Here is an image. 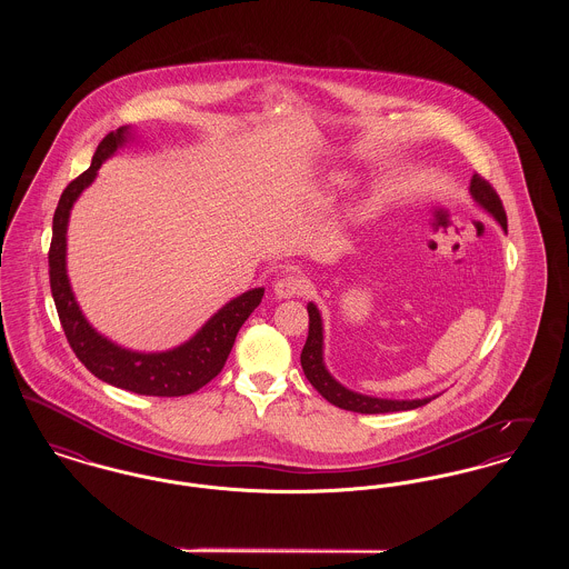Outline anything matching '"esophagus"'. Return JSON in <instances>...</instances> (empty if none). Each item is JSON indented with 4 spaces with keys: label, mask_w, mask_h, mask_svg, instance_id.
Segmentation results:
<instances>
[{
    "label": "esophagus",
    "mask_w": 569,
    "mask_h": 569,
    "mask_svg": "<svg viewBox=\"0 0 569 569\" xmlns=\"http://www.w3.org/2000/svg\"><path fill=\"white\" fill-rule=\"evenodd\" d=\"M307 290V281L297 274V272H286L281 279L274 281V297L277 298H295L302 295Z\"/></svg>",
    "instance_id": "esophagus-1"
}]
</instances>
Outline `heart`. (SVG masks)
Here are the masks:
<instances>
[{"label":"heart","instance_id":"heart-1","mask_svg":"<svg viewBox=\"0 0 569 569\" xmlns=\"http://www.w3.org/2000/svg\"><path fill=\"white\" fill-rule=\"evenodd\" d=\"M337 183H346V177H339V179H337Z\"/></svg>","mask_w":569,"mask_h":569}]
</instances>
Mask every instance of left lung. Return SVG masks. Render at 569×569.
<instances>
[{
  "mask_svg": "<svg viewBox=\"0 0 569 569\" xmlns=\"http://www.w3.org/2000/svg\"><path fill=\"white\" fill-rule=\"evenodd\" d=\"M469 193L508 232V217L503 211V204H501L497 191L492 190V186L488 183L487 179H482L480 174H473ZM307 311H309V335H307L305 348L300 353V365H302L305 376L311 381V386L325 397L328 403L348 409V411H356V413H388V411H406V409L427 406L429 401H433L437 397L435 395V397H425V399L397 401V399H378V397L360 395V392H353L350 388L341 386L326 369L325 330H322L320 311L313 302L307 305Z\"/></svg>",
  "mask_w": 569,
  "mask_h": 569,
  "instance_id": "1",
  "label": "left lung"
}]
</instances>
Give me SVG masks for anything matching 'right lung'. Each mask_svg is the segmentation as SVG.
I'll list each match as a JSON object with an SVG mask.
<instances>
[{
	"mask_svg": "<svg viewBox=\"0 0 569 569\" xmlns=\"http://www.w3.org/2000/svg\"><path fill=\"white\" fill-rule=\"evenodd\" d=\"M132 132L128 126L102 138L91 166L79 174L61 193L53 216V239L49 249V277L59 322L63 326L66 339L82 365L110 386L130 390L147 397H183L200 390L223 369L228 353L234 346L237 332L244 320L260 305L264 288H253L241 297L226 302L216 316L202 326L190 341L166 352H132L112 343L100 335L82 316L81 307L70 288L66 271V247H68V219L70 211L98 177V168L117 153Z\"/></svg>",
	"mask_w": 569,
	"mask_h": 569,
	"instance_id": "right-lung-1",
	"label": "right lung"
}]
</instances>
